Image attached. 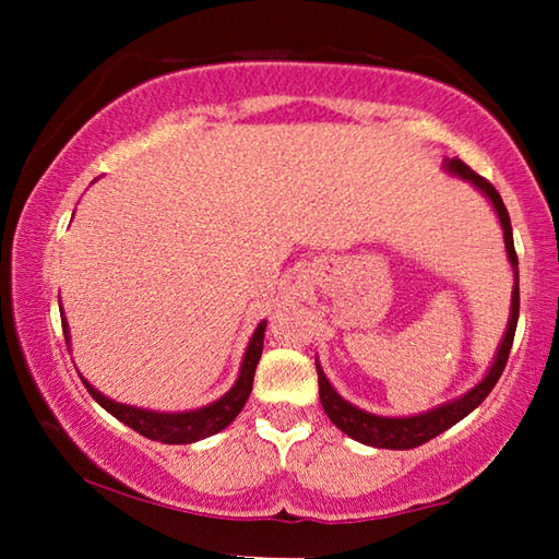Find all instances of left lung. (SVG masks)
<instances>
[{"instance_id":"left-lung-1","label":"left lung","mask_w":559,"mask_h":559,"mask_svg":"<svg viewBox=\"0 0 559 559\" xmlns=\"http://www.w3.org/2000/svg\"><path fill=\"white\" fill-rule=\"evenodd\" d=\"M443 173H449L459 179H466L471 187H476L480 194L486 197L493 206V212L500 222V229H503V241H506V253L510 261V269H513V296H510V316H508V325L503 340L493 355V362H490L488 372L484 374V380L478 384H473L466 394L453 396V400L443 402L433 409L412 414V416H382V414H372L359 409V406L349 404L335 392V386L330 384V380L323 372V367L316 359V370H318V392H320V402H323V409L328 414V419L335 424V427L347 433L349 439H355L365 447H374V449H414L421 447V443L431 441L433 437H439L447 429H451L453 424H459L463 416H468L476 406L486 400L493 390L496 382L500 380V374L506 370L510 347H513V337H515V328H518V310H520V288H518V253H515V243H513V226H510V216L503 200L496 192V187L484 179L480 175L473 173V169L461 163L459 157H447L443 159Z\"/></svg>"}]
</instances>
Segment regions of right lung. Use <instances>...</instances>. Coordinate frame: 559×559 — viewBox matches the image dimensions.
<instances>
[{
  "label": "right lung",
  "instance_id": "obj_1",
  "mask_svg": "<svg viewBox=\"0 0 559 559\" xmlns=\"http://www.w3.org/2000/svg\"><path fill=\"white\" fill-rule=\"evenodd\" d=\"M59 308H61L63 337H66V345H69V353H71V330H69V320H66V316H63L61 300H59ZM263 333H266V320H261L257 330H253L249 347H246L243 359H241L239 377H236L231 390L222 394L216 402L200 406V409L155 412V409H143V406L120 404L116 400H110V396H106L103 392H98L96 386H93L81 372L79 374L93 400H96L103 409L116 416L118 421L126 424V427H130L132 431L143 433V437L159 441V443H194V441H202L206 437H214V433H219L222 429L229 427V424L243 409V404L251 394L257 365H259L261 353H263Z\"/></svg>",
  "mask_w": 559,
  "mask_h": 559
}]
</instances>
